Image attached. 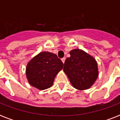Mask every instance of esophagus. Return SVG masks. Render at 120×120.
<instances>
[{
	"instance_id": "1",
	"label": "esophagus",
	"mask_w": 120,
	"mask_h": 120,
	"mask_svg": "<svg viewBox=\"0 0 120 120\" xmlns=\"http://www.w3.org/2000/svg\"><path fill=\"white\" fill-rule=\"evenodd\" d=\"M62 62H63V63H65V57H64V58H62Z\"/></svg>"
}]
</instances>
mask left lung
Instances as JSON below:
<instances>
[{"label":"left lung","mask_w":120,"mask_h":120,"mask_svg":"<svg viewBox=\"0 0 120 120\" xmlns=\"http://www.w3.org/2000/svg\"><path fill=\"white\" fill-rule=\"evenodd\" d=\"M70 57L64 63V71L73 86L83 90L89 88L97 80L98 71L95 58L79 49L70 51Z\"/></svg>","instance_id":"obj_1"}]
</instances>
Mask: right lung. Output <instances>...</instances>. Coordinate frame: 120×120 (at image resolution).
Wrapping results in <instances>:
<instances>
[{
  "mask_svg": "<svg viewBox=\"0 0 120 120\" xmlns=\"http://www.w3.org/2000/svg\"><path fill=\"white\" fill-rule=\"evenodd\" d=\"M63 66V62L56 54L48 52L40 53L27 64L26 74L29 83L39 90L49 88Z\"/></svg>",
  "mask_w": 120,
  "mask_h": 120,
  "instance_id": "obj_1",
  "label": "right lung"
}]
</instances>
